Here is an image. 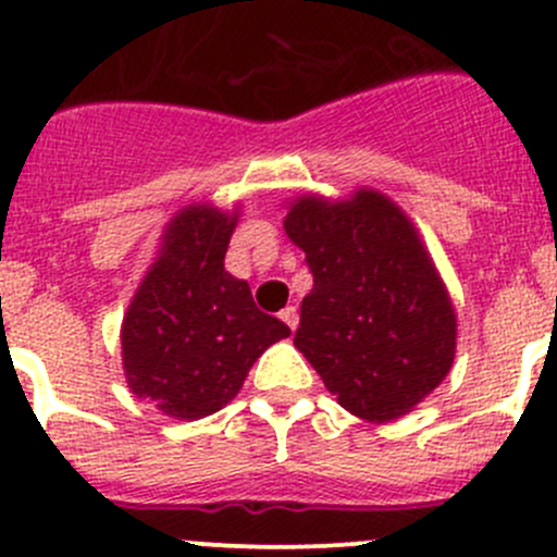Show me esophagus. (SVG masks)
Wrapping results in <instances>:
<instances>
[{"label":"esophagus","instance_id":"1","mask_svg":"<svg viewBox=\"0 0 557 557\" xmlns=\"http://www.w3.org/2000/svg\"><path fill=\"white\" fill-rule=\"evenodd\" d=\"M280 320H283V323L288 325L290 331H296V327H298V312H296V307H285L283 312H280Z\"/></svg>","mask_w":557,"mask_h":557}]
</instances>
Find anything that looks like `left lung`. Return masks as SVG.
<instances>
[{
	"mask_svg": "<svg viewBox=\"0 0 557 557\" xmlns=\"http://www.w3.org/2000/svg\"><path fill=\"white\" fill-rule=\"evenodd\" d=\"M285 234L307 253L296 349L338 406L368 421L411 411L448 376L456 314L417 226L373 189L327 202L304 195Z\"/></svg>",
	"mask_w": 557,
	"mask_h": 557,
	"instance_id": "8db88e82",
	"label": "left lung"
}]
</instances>
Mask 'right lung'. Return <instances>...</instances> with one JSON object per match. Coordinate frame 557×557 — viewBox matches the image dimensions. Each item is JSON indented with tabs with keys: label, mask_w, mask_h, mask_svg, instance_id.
<instances>
[{
	"label": "right lung",
	"mask_w": 557,
	"mask_h": 557,
	"mask_svg": "<svg viewBox=\"0 0 557 557\" xmlns=\"http://www.w3.org/2000/svg\"><path fill=\"white\" fill-rule=\"evenodd\" d=\"M237 213L189 205L168 224L162 250L122 320V366L133 395L165 417L221 411L250 366L290 327L256 307L224 269Z\"/></svg>",
	"instance_id": "obj_1"
}]
</instances>
